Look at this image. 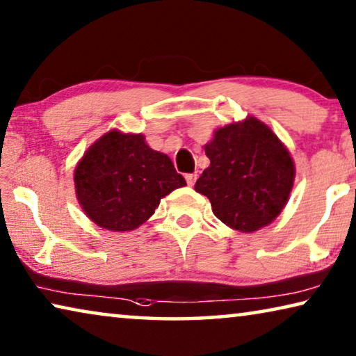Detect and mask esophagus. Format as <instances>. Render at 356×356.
Instances as JSON below:
<instances>
[{
	"label": "esophagus",
	"instance_id": "esophagus-1",
	"mask_svg": "<svg viewBox=\"0 0 356 356\" xmlns=\"http://www.w3.org/2000/svg\"><path fill=\"white\" fill-rule=\"evenodd\" d=\"M195 179H197V173H188V175H186V183H188L189 186H194Z\"/></svg>",
	"mask_w": 356,
	"mask_h": 356
}]
</instances>
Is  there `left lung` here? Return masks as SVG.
<instances>
[{"mask_svg": "<svg viewBox=\"0 0 356 356\" xmlns=\"http://www.w3.org/2000/svg\"><path fill=\"white\" fill-rule=\"evenodd\" d=\"M210 167L195 183L218 220L234 231L256 232L285 209L296 167L288 147L259 119L247 116L215 130L205 145Z\"/></svg>", "mask_w": 356, "mask_h": 356, "instance_id": "8db88e82", "label": "left lung"}]
</instances>
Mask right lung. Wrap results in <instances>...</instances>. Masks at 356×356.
<instances>
[{"label":"right lung","instance_id":"add662e5","mask_svg":"<svg viewBox=\"0 0 356 356\" xmlns=\"http://www.w3.org/2000/svg\"><path fill=\"white\" fill-rule=\"evenodd\" d=\"M186 186L170 157L151 149L143 134L109 130L81 157L74 189L89 220L129 232L154 215L162 197Z\"/></svg>","mask_w":356,"mask_h":356}]
</instances>
